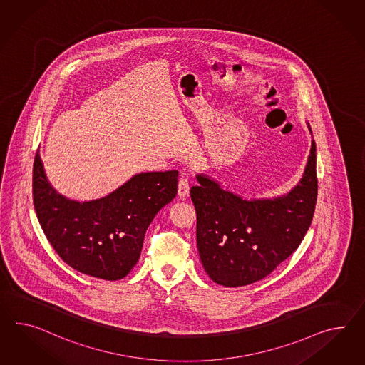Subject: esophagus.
<instances>
[{"mask_svg":"<svg viewBox=\"0 0 365 365\" xmlns=\"http://www.w3.org/2000/svg\"><path fill=\"white\" fill-rule=\"evenodd\" d=\"M188 192H190V182L186 174H182L178 183V195L180 197H187Z\"/></svg>","mask_w":365,"mask_h":365,"instance_id":"34e87169","label":"esophagus"}]
</instances>
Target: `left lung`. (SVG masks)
<instances>
[{"mask_svg": "<svg viewBox=\"0 0 365 365\" xmlns=\"http://www.w3.org/2000/svg\"><path fill=\"white\" fill-rule=\"evenodd\" d=\"M197 180L190 195L205 271L220 286L255 283L300 246L311 226L317 199L315 140L303 177L284 195L245 199L205 174H197Z\"/></svg>", "mask_w": 365, "mask_h": 365, "instance_id": "1", "label": "left lung"}]
</instances>
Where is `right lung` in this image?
<instances>
[{"mask_svg": "<svg viewBox=\"0 0 365 365\" xmlns=\"http://www.w3.org/2000/svg\"><path fill=\"white\" fill-rule=\"evenodd\" d=\"M178 174L140 173L106 197L77 202L51 187L37 151L33 203L50 245L68 266L85 275L119 280L137 264L158 211L177 195Z\"/></svg>", "mask_w": 365, "mask_h": 365, "instance_id": "obj_1", "label": "right lung"}]
</instances>
